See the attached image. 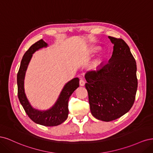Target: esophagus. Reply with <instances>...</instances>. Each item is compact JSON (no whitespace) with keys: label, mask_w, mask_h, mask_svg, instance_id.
<instances>
[{"label":"esophagus","mask_w":153,"mask_h":153,"mask_svg":"<svg viewBox=\"0 0 153 153\" xmlns=\"http://www.w3.org/2000/svg\"><path fill=\"white\" fill-rule=\"evenodd\" d=\"M85 81H84L83 79H80V81H79V85L81 86H83L84 85H85Z\"/></svg>","instance_id":"obj_1"}]
</instances>
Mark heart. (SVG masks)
Segmentation results:
<instances>
[{"label": "heart", "mask_w": 153, "mask_h": 153, "mask_svg": "<svg viewBox=\"0 0 153 153\" xmlns=\"http://www.w3.org/2000/svg\"><path fill=\"white\" fill-rule=\"evenodd\" d=\"M98 50H99V48H94V49H93V50H92L91 53H93H93H97ZM101 61H102V60H101V58H97V60H96V61L95 62L94 66H95V67L98 66V65H99V64L100 63Z\"/></svg>", "instance_id": "heart-1"}]
</instances>
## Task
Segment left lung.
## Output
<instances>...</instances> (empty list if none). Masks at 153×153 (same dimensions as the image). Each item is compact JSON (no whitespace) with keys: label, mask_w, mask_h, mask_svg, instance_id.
<instances>
[{"label":"left lung","mask_w":153,"mask_h":153,"mask_svg":"<svg viewBox=\"0 0 153 153\" xmlns=\"http://www.w3.org/2000/svg\"><path fill=\"white\" fill-rule=\"evenodd\" d=\"M108 37L114 45L111 58L85 76L91 114L107 122L130 111L138 85L137 64L130 48L123 39Z\"/></svg>","instance_id":"obj_1"}]
</instances>
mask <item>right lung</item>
Segmentation results:
<instances>
[{
  "mask_svg": "<svg viewBox=\"0 0 153 153\" xmlns=\"http://www.w3.org/2000/svg\"><path fill=\"white\" fill-rule=\"evenodd\" d=\"M48 44L43 39L30 46L24 54L17 74L18 96L19 100L27 114L37 124L46 126H55L62 124L68 117V102L69 97L79 86V79L75 77L64 85L60 95L54 105L47 110H39L34 108L28 101L25 92L24 80L26 71L33 54L43 48H47Z\"/></svg>",
  "mask_w": 153,
  "mask_h": 153,
  "instance_id": "1",
  "label": "right lung"
}]
</instances>
